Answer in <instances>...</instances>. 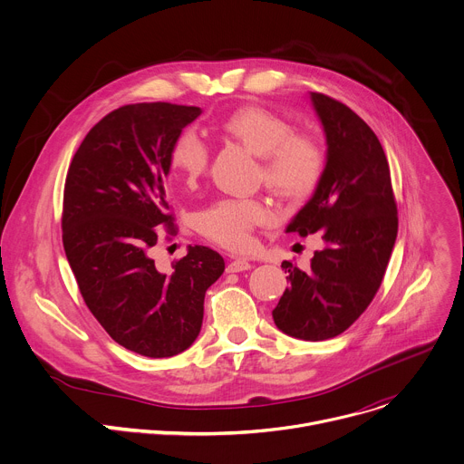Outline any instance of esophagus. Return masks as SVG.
<instances>
[{"mask_svg": "<svg viewBox=\"0 0 464 464\" xmlns=\"http://www.w3.org/2000/svg\"><path fill=\"white\" fill-rule=\"evenodd\" d=\"M251 268V264L246 260V258H233L229 264H227V272L229 274H238V272H246Z\"/></svg>", "mask_w": 464, "mask_h": 464, "instance_id": "esophagus-1", "label": "esophagus"}]
</instances>
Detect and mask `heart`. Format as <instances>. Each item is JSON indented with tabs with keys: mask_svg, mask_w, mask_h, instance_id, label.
<instances>
[{
	"mask_svg": "<svg viewBox=\"0 0 464 464\" xmlns=\"http://www.w3.org/2000/svg\"><path fill=\"white\" fill-rule=\"evenodd\" d=\"M220 130L260 156V178L283 200H304L319 185L326 167L324 147L304 131H292L285 117L260 106H242L220 122ZM169 163L192 187L208 170L209 150L192 131H183L170 147ZM272 217V209L256 198H222L198 213L194 224L208 240L242 251L253 244V231L270 224Z\"/></svg>",
	"mask_w": 464,
	"mask_h": 464,
	"instance_id": "b5f03b06",
	"label": "heart"
}]
</instances>
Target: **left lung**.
Here are the masks:
<instances>
[{"label":"left lung","mask_w":464,"mask_h":464,"mask_svg":"<svg viewBox=\"0 0 464 464\" xmlns=\"http://www.w3.org/2000/svg\"><path fill=\"white\" fill-rule=\"evenodd\" d=\"M326 138V167L310 202L286 227L301 237L315 233L310 270L292 262L272 315L285 334L323 342L334 338L374 299L399 233V213L385 152L369 124L343 102L310 93Z\"/></svg>","instance_id":"obj_1"}]
</instances>
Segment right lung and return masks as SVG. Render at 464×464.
Wrapping results in <instances>:
<instances>
[{
  "label": "right lung",
  "mask_w": 464,
  "mask_h": 464,
  "mask_svg": "<svg viewBox=\"0 0 464 464\" xmlns=\"http://www.w3.org/2000/svg\"><path fill=\"white\" fill-rule=\"evenodd\" d=\"M200 113L170 102L121 106L88 131L65 176L62 242L82 299L113 342L147 358L194 343L206 292L226 268L206 246H188L170 274L152 258L158 227L176 233L163 185L170 147Z\"/></svg>",
  "instance_id": "1"
}]
</instances>
